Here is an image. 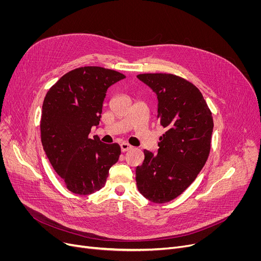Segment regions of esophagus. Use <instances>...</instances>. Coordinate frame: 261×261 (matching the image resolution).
I'll use <instances>...</instances> for the list:
<instances>
[{
  "label": "esophagus",
  "mask_w": 261,
  "mask_h": 261,
  "mask_svg": "<svg viewBox=\"0 0 261 261\" xmlns=\"http://www.w3.org/2000/svg\"><path fill=\"white\" fill-rule=\"evenodd\" d=\"M120 149H121L122 152H126V151H128V150L132 149V146L129 145L128 143H121L120 144Z\"/></svg>",
  "instance_id": "esophagus-1"
}]
</instances>
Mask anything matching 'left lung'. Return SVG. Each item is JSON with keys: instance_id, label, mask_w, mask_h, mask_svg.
<instances>
[{"instance_id": "1", "label": "left lung", "mask_w": 261, "mask_h": 261, "mask_svg": "<svg viewBox=\"0 0 261 261\" xmlns=\"http://www.w3.org/2000/svg\"><path fill=\"white\" fill-rule=\"evenodd\" d=\"M138 78L158 97V118L166 129L158 153L144 150L136 167L140 193L154 203H166L193 183L207 161L214 120L202 93L172 74H140Z\"/></svg>"}]
</instances>
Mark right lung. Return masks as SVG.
<instances>
[{"label":"right lung","mask_w":261,"mask_h":261,"mask_svg":"<svg viewBox=\"0 0 261 261\" xmlns=\"http://www.w3.org/2000/svg\"><path fill=\"white\" fill-rule=\"evenodd\" d=\"M126 78L100 66H85L63 75L46 93L41 116V142L53 168L67 189L91 195L106 184L109 170L118 161V144H105L97 127L107 90Z\"/></svg>","instance_id":"obj_1"}]
</instances>
